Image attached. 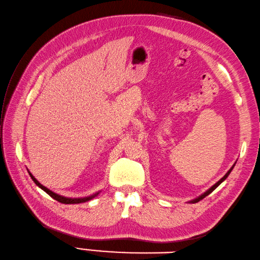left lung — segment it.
<instances>
[{
    "label": "left lung",
    "instance_id": "left-lung-1",
    "mask_svg": "<svg viewBox=\"0 0 260 260\" xmlns=\"http://www.w3.org/2000/svg\"><path fill=\"white\" fill-rule=\"evenodd\" d=\"M234 166H235V164L233 165V167L231 168V170H229V171H228V172H227V173L225 174V176H224V177H222V178H220V179L218 180V182H217V183H216L215 185H213L212 187H210V188H209V189H207L206 191H205V192H204V194H202L201 196H198L197 198H195V199H192V201H190V203H192V204H195V203H198L199 201H202V199H203V198H205V197H206V196H208V195L210 194V192H212L213 190H215V189L217 188V187H218V186H219V185H220V184H221L222 182H224V180H225V179H226V178L228 177V175H229V174H231V172L233 171V168H234Z\"/></svg>",
    "mask_w": 260,
    "mask_h": 260
}]
</instances>
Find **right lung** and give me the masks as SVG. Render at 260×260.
<instances>
[{
	"label": "right lung",
	"mask_w": 260,
	"mask_h": 260,
	"mask_svg": "<svg viewBox=\"0 0 260 260\" xmlns=\"http://www.w3.org/2000/svg\"><path fill=\"white\" fill-rule=\"evenodd\" d=\"M28 174H29V176H31V178L33 179V182H34L36 185H38L41 189H43V190L46 192V194H48L52 198L55 199V201H57V202H59V203H62V204H80V203H85V202L90 201V199H93L95 196H98L99 192H100V191H98V192H95V194H93V195L87 196V197H83V198H69V197H64V196L58 195V194H56V192H54V191L50 190L48 188H46V187L42 185V184L39 182V180L33 176V175H32L31 173L28 172Z\"/></svg>",
	"instance_id": "right-lung-1"
}]
</instances>
